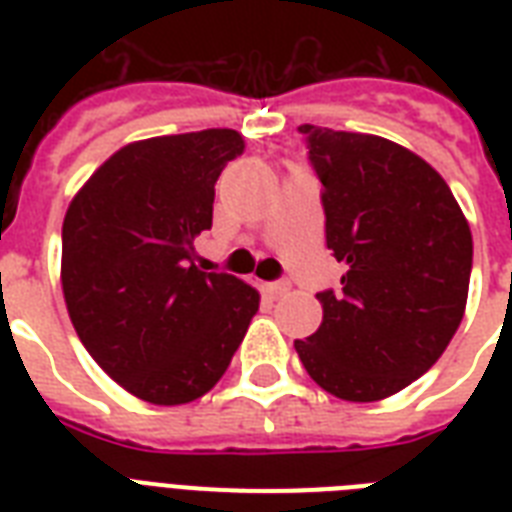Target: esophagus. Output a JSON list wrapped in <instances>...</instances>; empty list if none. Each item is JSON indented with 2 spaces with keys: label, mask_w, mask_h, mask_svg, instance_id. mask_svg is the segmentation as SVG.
I'll return each mask as SVG.
<instances>
[{
  "label": "esophagus",
  "mask_w": 512,
  "mask_h": 512,
  "mask_svg": "<svg viewBox=\"0 0 512 512\" xmlns=\"http://www.w3.org/2000/svg\"><path fill=\"white\" fill-rule=\"evenodd\" d=\"M265 292L271 297H281L289 292V281H271V284H265Z\"/></svg>",
  "instance_id": "34e87169"
}]
</instances>
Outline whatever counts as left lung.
Segmentation results:
<instances>
[{"instance_id":"8db88e82","label":"left lung","mask_w":512,"mask_h":512,"mask_svg":"<svg viewBox=\"0 0 512 512\" xmlns=\"http://www.w3.org/2000/svg\"><path fill=\"white\" fill-rule=\"evenodd\" d=\"M321 180L327 247L345 263L319 292L321 327L295 350L342 401H380L428 372L468 303L473 236L449 185L425 159L377 135L303 124Z\"/></svg>"}]
</instances>
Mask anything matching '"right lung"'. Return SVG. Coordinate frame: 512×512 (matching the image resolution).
I'll list each match as a JSON object with an SVG mask.
<instances>
[{
	"instance_id": "obj_1",
	"label": "right lung",
	"mask_w": 512,
	"mask_h": 512,
	"mask_svg": "<svg viewBox=\"0 0 512 512\" xmlns=\"http://www.w3.org/2000/svg\"><path fill=\"white\" fill-rule=\"evenodd\" d=\"M241 151L236 130L138 140L68 204L60 281L71 324L100 369L148 404L215 388L260 305L255 287L193 263L217 177Z\"/></svg>"
}]
</instances>
